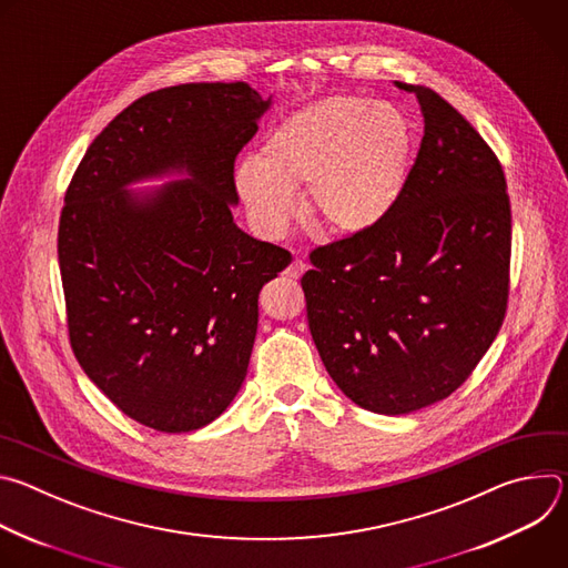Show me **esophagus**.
<instances>
[{"label":"esophagus","mask_w":568,"mask_h":568,"mask_svg":"<svg viewBox=\"0 0 568 568\" xmlns=\"http://www.w3.org/2000/svg\"><path fill=\"white\" fill-rule=\"evenodd\" d=\"M303 272H305V263H303V261H298V258H294V261L290 263V267L285 270V276H290V278H298Z\"/></svg>","instance_id":"obj_1"}]
</instances>
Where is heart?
<instances>
[{"instance_id":"b5f03b06","label":"heart","mask_w":568,"mask_h":568,"mask_svg":"<svg viewBox=\"0 0 568 568\" xmlns=\"http://www.w3.org/2000/svg\"><path fill=\"white\" fill-rule=\"evenodd\" d=\"M412 154V128L384 101L333 97L285 119L245 159L235 186L252 222L281 235L296 213L292 191L305 186V211L335 233L379 224L402 195Z\"/></svg>"}]
</instances>
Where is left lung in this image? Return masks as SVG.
<instances>
[{"label":"left lung","instance_id":"obj_1","mask_svg":"<svg viewBox=\"0 0 568 568\" xmlns=\"http://www.w3.org/2000/svg\"><path fill=\"white\" fill-rule=\"evenodd\" d=\"M416 164L390 213L310 254L301 278L323 366L362 409L402 416L452 395L508 307L513 215L483 136L434 90Z\"/></svg>","mask_w":568,"mask_h":568}]
</instances>
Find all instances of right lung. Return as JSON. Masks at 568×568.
<instances>
[{"instance_id":"add662e5","label":"right lung","mask_w":568,"mask_h":568,"mask_svg":"<svg viewBox=\"0 0 568 568\" xmlns=\"http://www.w3.org/2000/svg\"><path fill=\"white\" fill-rule=\"evenodd\" d=\"M247 83H186L128 105L64 195L58 263L69 342L132 420L184 434L245 382L263 285L290 252L237 229L233 164L270 110ZM169 174L154 192L129 184Z\"/></svg>"}]
</instances>
